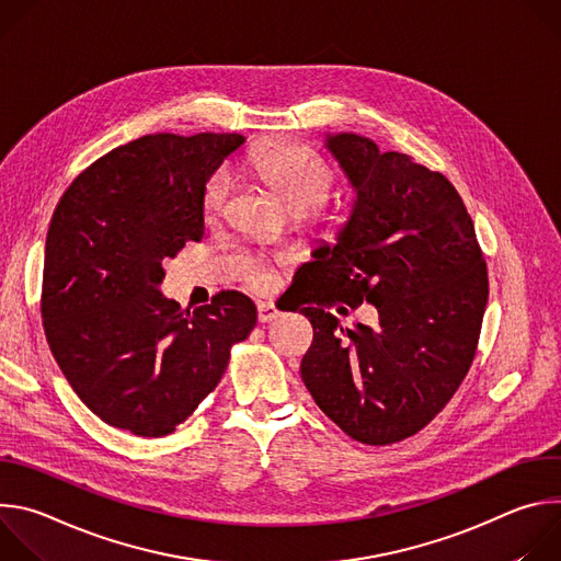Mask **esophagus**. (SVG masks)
Wrapping results in <instances>:
<instances>
[{
  "instance_id": "obj_1",
  "label": "esophagus",
  "mask_w": 561,
  "mask_h": 561,
  "mask_svg": "<svg viewBox=\"0 0 561 561\" xmlns=\"http://www.w3.org/2000/svg\"><path fill=\"white\" fill-rule=\"evenodd\" d=\"M257 312H260V322L262 324H268V322H273V319L279 317V310L271 301H260L257 304Z\"/></svg>"
}]
</instances>
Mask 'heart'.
Segmentation results:
<instances>
[{
    "instance_id": "b5f03b06",
    "label": "heart",
    "mask_w": 561,
    "mask_h": 561,
    "mask_svg": "<svg viewBox=\"0 0 561 561\" xmlns=\"http://www.w3.org/2000/svg\"><path fill=\"white\" fill-rule=\"evenodd\" d=\"M253 169L268 191L288 208L306 213L322 202L331 186V171L310 148L301 144H279L253 154ZM230 182L215 175L204 193V213L215 219L228 199Z\"/></svg>"
}]
</instances>
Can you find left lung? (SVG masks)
I'll return each mask as SVG.
<instances>
[{"mask_svg": "<svg viewBox=\"0 0 561 561\" xmlns=\"http://www.w3.org/2000/svg\"><path fill=\"white\" fill-rule=\"evenodd\" d=\"M324 148L353 191L335 244L319 242L295 273L312 344L301 379L346 435L370 446L422 431L466 377L489 299L474 226L453 184L357 133ZM368 300L375 328L344 330L325 306ZM344 306H337L342 310Z\"/></svg>", "mask_w": 561, "mask_h": 561, "instance_id": "1", "label": "left lung"}]
</instances>
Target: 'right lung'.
Wrapping results in <instances>:
<instances>
[{"label":"right lung","instance_id":"add662e5","mask_svg":"<svg viewBox=\"0 0 561 561\" xmlns=\"http://www.w3.org/2000/svg\"><path fill=\"white\" fill-rule=\"evenodd\" d=\"M237 133H157L100 157L59 199L46 234L42 317L77 397L139 437L175 431L257 324L244 293L193 310L169 299L164 262L204 237V193L244 146Z\"/></svg>","mask_w":561,"mask_h":561}]
</instances>
